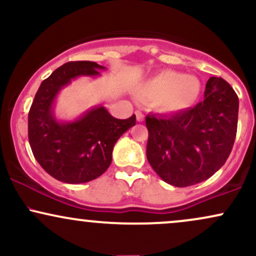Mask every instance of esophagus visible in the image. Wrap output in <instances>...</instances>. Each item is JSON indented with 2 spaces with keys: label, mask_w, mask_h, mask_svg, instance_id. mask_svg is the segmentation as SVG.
<instances>
[{
  "label": "esophagus",
  "mask_w": 256,
  "mask_h": 256,
  "mask_svg": "<svg viewBox=\"0 0 256 256\" xmlns=\"http://www.w3.org/2000/svg\"><path fill=\"white\" fill-rule=\"evenodd\" d=\"M136 118H137V122H143V119H144V114H143L140 110H136Z\"/></svg>",
  "instance_id": "obj_1"
}]
</instances>
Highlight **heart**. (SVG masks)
I'll return each instance as SVG.
<instances>
[{"instance_id": "b5f03b06", "label": "heart", "mask_w": 256, "mask_h": 256, "mask_svg": "<svg viewBox=\"0 0 256 256\" xmlns=\"http://www.w3.org/2000/svg\"><path fill=\"white\" fill-rule=\"evenodd\" d=\"M200 90L201 84L198 78L166 71L140 85V95L146 100H154L158 110L180 112L196 101Z\"/></svg>"}]
</instances>
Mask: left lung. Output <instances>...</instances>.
I'll return each instance as SVG.
<instances>
[{
    "label": "left lung",
    "mask_w": 256,
    "mask_h": 256,
    "mask_svg": "<svg viewBox=\"0 0 256 256\" xmlns=\"http://www.w3.org/2000/svg\"><path fill=\"white\" fill-rule=\"evenodd\" d=\"M238 120V98L222 78L210 77L204 100L170 116L148 114L146 158L158 177L178 188L201 183L228 160Z\"/></svg>",
    "instance_id": "8db88e82"
}]
</instances>
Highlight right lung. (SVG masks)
<instances>
[{
    "label": "right lung",
    "mask_w": 256,
    "mask_h": 256,
    "mask_svg": "<svg viewBox=\"0 0 256 256\" xmlns=\"http://www.w3.org/2000/svg\"><path fill=\"white\" fill-rule=\"evenodd\" d=\"M104 70L92 61H71L44 79L28 112V142L34 156L46 173L68 184L86 183L107 171L114 144L136 124L112 116L104 107L88 110L71 122H60L52 113L58 91L80 76H98Z\"/></svg>",
    "instance_id": "add662e5"
}]
</instances>
